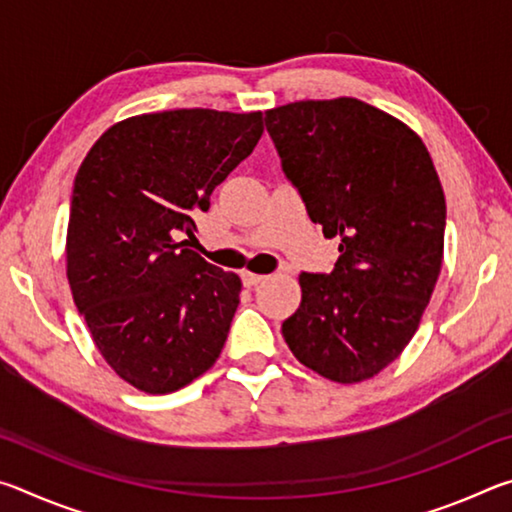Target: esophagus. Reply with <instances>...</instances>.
Wrapping results in <instances>:
<instances>
[{
    "label": "esophagus",
    "instance_id": "obj_1",
    "mask_svg": "<svg viewBox=\"0 0 512 512\" xmlns=\"http://www.w3.org/2000/svg\"><path fill=\"white\" fill-rule=\"evenodd\" d=\"M241 280H244L246 287H255V284H259V282H264V280H266V275H257V273L244 271V273H241Z\"/></svg>",
    "mask_w": 512,
    "mask_h": 512
}]
</instances>
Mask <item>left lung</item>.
<instances>
[{"mask_svg": "<svg viewBox=\"0 0 512 512\" xmlns=\"http://www.w3.org/2000/svg\"><path fill=\"white\" fill-rule=\"evenodd\" d=\"M264 121L309 219L341 253L332 273H300L284 341L325 379L375 377L413 339L443 266L447 207L431 155L400 119L352 97L287 103Z\"/></svg>", "mask_w": 512, "mask_h": 512, "instance_id": "1", "label": "left lung"}]
</instances>
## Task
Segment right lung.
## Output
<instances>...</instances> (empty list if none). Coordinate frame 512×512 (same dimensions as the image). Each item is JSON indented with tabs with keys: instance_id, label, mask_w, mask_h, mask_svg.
I'll use <instances>...</instances> for the list:
<instances>
[{
	"instance_id": "right-lung-1",
	"label": "right lung",
	"mask_w": 512,
	"mask_h": 512,
	"mask_svg": "<svg viewBox=\"0 0 512 512\" xmlns=\"http://www.w3.org/2000/svg\"><path fill=\"white\" fill-rule=\"evenodd\" d=\"M262 112L183 108L110 126L74 178L67 280L92 341L137 391L164 395L214 366L241 280L176 241L253 153Z\"/></svg>"
}]
</instances>
